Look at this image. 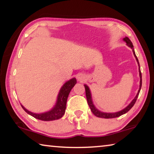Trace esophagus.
<instances>
[{"mask_svg": "<svg viewBox=\"0 0 154 154\" xmlns=\"http://www.w3.org/2000/svg\"><path fill=\"white\" fill-rule=\"evenodd\" d=\"M78 81H79V82H83V81H84L85 79V77L84 76H83V75H79V76H78Z\"/></svg>", "mask_w": 154, "mask_h": 154, "instance_id": "obj_1", "label": "esophagus"}]
</instances>
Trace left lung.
I'll list each match as a JSON object with an SVG mask.
<instances>
[{
  "mask_svg": "<svg viewBox=\"0 0 154 154\" xmlns=\"http://www.w3.org/2000/svg\"><path fill=\"white\" fill-rule=\"evenodd\" d=\"M123 40L125 41V42L126 43L127 45L130 47V48L132 49V51H133V54H134V56L135 58H136L137 61L138 62V65H139V76H140V85H139V90L138 91V93L135 96V98L133 99V100H132V102L130 103L128 105L126 108H124V109H122V111H118V112H116V113H104V112H102L98 110L95 107V106L94 105L93 102H92V95H91V92H90V88L87 85H84V87H85V95H86V98H87V101H88V105H89L90 108L91 109V111L93 113V114L96 116V117H98V118H105V119H109V118H118V117H119L122 116V115L125 114L126 113H127L128 111L130 109H131L132 106H134V103H136L137 101V99L138 98V96H139V92H140V90L141 89V86H142V75H141V72H140V65H139V60H138L137 57L136 56V54H135V51H134V47L133 45H132V43L131 42V41L129 39V38H128L127 36L123 38Z\"/></svg>",
  "mask_w": 154,
  "mask_h": 154,
  "instance_id": "1",
  "label": "left lung"
}]
</instances>
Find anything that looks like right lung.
I'll return each mask as SVG.
<instances>
[{"label":"right lung","mask_w":154,"mask_h":154,"mask_svg":"<svg viewBox=\"0 0 154 154\" xmlns=\"http://www.w3.org/2000/svg\"><path fill=\"white\" fill-rule=\"evenodd\" d=\"M77 83V79L75 78L68 81L62 85L60 90L57 101L55 106L52 108L50 111L42 113H35L27 110L24 106L21 105L23 109L28 114L30 115L31 116L40 120L43 121H52L56 120L61 118L64 116L65 113V109L66 106V101L68 96L72 88Z\"/></svg>","instance_id":"obj_1"}]
</instances>
